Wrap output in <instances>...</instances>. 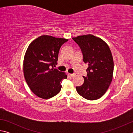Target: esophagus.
I'll return each mask as SVG.
<instances>
[{"instance_id":"34e87169","label":"esophagus","mask_w":133,"mask_h":133,"mask_svg":"<svg viewBox=\"0 0 133 133\" xmlns=\"http://www.w3.org/2000/svg\"><path fill=\"white\" fill-rule=\"evenodd\" d=\"M69 76L70 77H75V76H76V74H75V73H73V74H69Z\"/></svg>"}]
</instances>
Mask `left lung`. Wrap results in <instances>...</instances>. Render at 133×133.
<instances>
[{
    "instance_id": "left-lung-1",
    "label": "left lung",
    "mask_w": 133,
    "mask_h": 133,
    "mask_svg": "<svg viewBox=\"0 0 133 133\" xmlns=\"http://www.w3.org/2000/svg\"><path fill=\"white\" fill-rule=\"evenodd\" d=\"M73 39L82 51L83 62L88 64L84 82L76 87L81 96L89 100L100 98L111 84L114 62L109 46L100 38L91 35L79 36Z\"/></svg>"
}]
</instances>
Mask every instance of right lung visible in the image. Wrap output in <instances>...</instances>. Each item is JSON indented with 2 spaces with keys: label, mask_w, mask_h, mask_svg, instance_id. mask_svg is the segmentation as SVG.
<instances>
[{
  "label": "right lung",
  "mask_w": 133,
  "mask_h": 133,
  "mask_svg": "<svg viewBox=\"0 0 133 133\" xmlns=\"http://www.w3.org/2000/svg\"><path fill=\"white\" fill-rule=\"evenodd\" d=\"M68 40L43 35L29 45L24 56L23 73L31 91L44 99L50 98L60 91L64 73L54 68L57 64L61 46Z\"/></svg>",
  "instance_id": "right-lung-1"
}]
</instances>
